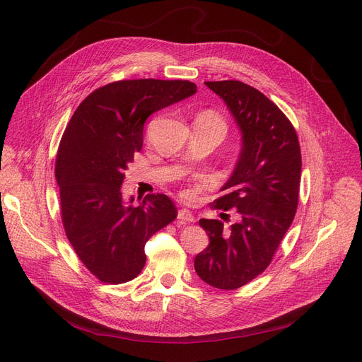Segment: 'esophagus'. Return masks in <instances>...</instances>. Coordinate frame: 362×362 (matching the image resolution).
<instances>
[{
	"label": "esophagus",
	"mask_w": 362,
	"mask_h": 362,
	"mask_svg": "<svg viewBox=\"0 0 362 362\" xmlns=\"http://www.w3.org/2000/svg\"><path fill=\"white\" fill-rule=\"evenodd\" d=\"M177 218H179V221L180 223H194L195 221V217H194V214L189 211V210H186V208H182V210H179V213H177Z\"/></svg>",
	"instance_id": "esophagus-1"
}]
</instances>
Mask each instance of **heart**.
<instances>
[{
	"label": "heart",
	"instance_id": "heart-1",
	"mask_svg": "<svg viewBox=\"0 0 362 362\" xmlns=\"http://www.w3.org/2000/svg\"><path fill=\"white\" fill-rule=\"evenodd\" d=\"M201 116H204V117H208V119H211L213 122H216V123H218V124H221V126H224V123H223V120L217 116V114H214V112H211V111H206V112H202Z\"/></svg>",
	"mask_w": 362,
	"mask_h": 362
}]
</instances>
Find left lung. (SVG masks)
I'll return each mask as SVG.
<instances>
[{
	"instance_id": "obj_1",
	"label": "left lung",
	"mask_w": 362,
	"mask_h": 362,
	"mask_svg": "<svg viewBox=\"0 0 362 362\" xmlns=\"http://www.w3.org/2000/svg\"><path fill=\"white\" fill-rule=\"evenodd\" d=\"M220 95L240 127L242 152L232 177L211 204L232 208L239 223L201 218L210 245L195 257L197 274L217 289L233 291L259 276L273 261L299 201L300 146L284 112L262 92L239 81L205 82Z\"/></svg>"
}]
</instances>
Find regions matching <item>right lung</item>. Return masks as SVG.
<instances>
[{"label": "right lung", "instance_id": "add662e5", "mask_svg": "<svg viewBox=\"0 0 362 362\" xmlns=\"http://www.w3.org/2000/svg\"><path fill=\"white\" fill-rule=\"evenodd\" d=\"M197 92L189 81H117L90 92L76 108L55 158L66 236L85 267L103 283L135 279L146 262V240L177 217L167 195L124 202L122 183L142 149L144 123Z\"/></svg>", "mask_w": 362, "mask_h": 362}]
</instances>
